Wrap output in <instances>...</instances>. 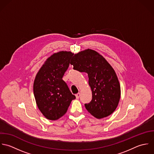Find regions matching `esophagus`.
Returning a JSON list of instances; mask_svg holds the SVG:
<instances>
[{"label":"esophagus","instance_id":"34e87169","mask_svg":"<svg viewBox=\"0 0 154 154\" xmlns=\"http://www.w3.org/2000/svg\"><path fill=\"white\" fill-rule=\"evenodd\" d=\"M80 93H78L77 94H75V97H76L77 99H79L80 97Z\"/></svg>","mask_w":154,"mask_h":154}]
</instances>
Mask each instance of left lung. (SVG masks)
<instances>
[{
  "label": "left lung",
  "instance_id": "obj_1",
  "mask_svg": "<svg viewBox=\"0 0 154 154\" xmlns=\"http://www.w3.org/2000/svg\"><path fill=\"white\" fill-rule=\"evenodd\" d=\"M70 63L73 69L88 74L92 99L85 104L88 111L97 119L110 116L116 109L121 96L117 74L100 54L88 49L74 55Z\"/></svg>",
  "mask_w": 154,
  "mask_h": 154
}]
</instances>
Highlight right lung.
<instances>
[{
	"label": "right lung",
	"instance_id": "obj_1",
	"mask_svg": "<svg viewBox=\"0 0 154 154\" xmlns=\"http://www.w3.org/2000/svg\"><path fill=\"white\" fill-rule=\"evenodd\" d=\"M74 54L60 51L54 54L37 73L33 92L38 108L48 120H57L67 111L75 96L62 80Z\"/></svg>",
	"mask_w": 154,
	"mask_h": 154
}]
</instances>
